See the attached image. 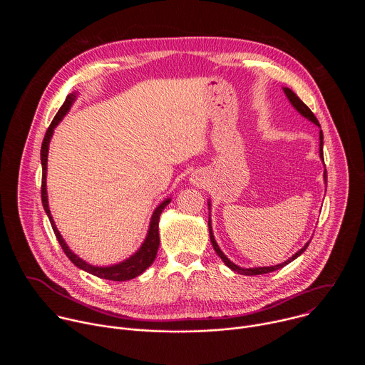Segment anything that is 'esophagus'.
Wrapping results in <instances>:
<instances>
[{
  "label": "esophagus",
  "mask_w": 365,
  "mask_h": 365,
  "mask_svg": "<svg viewBox=\"0 0 365 365\" xmlns=\"http://www.w3.org/2000/svg\"><path fill=\"white\" fill-rule=\"evenodd\" d=\"M190 180L195 183V185H200V182H202V179H200V176H197V175H192V178H190Z\"/></svg>",
  "instance_id": "34e87169"
}]
</instances>
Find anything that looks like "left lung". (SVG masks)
I'll return each mask as SVG.
<instances>
[{"instance_id": "1", "label": "left lung", "mask_w": 365, "mask_h": 365, "mask_svg": "<svg viewBox=\"0 0 365 365\" xmlns=\"http://www.w3.org/2000/svg\"><path fill=\"white\" fill-rule=\"evenodd\" d=\"M283 92H284V95L287 96L289 102L292 103V107H293L302 117H304L306 120H309L310 123H314L315 125H318V127L321 128L319 121L317 120V117L314 115V113H312V111L307 108V106H304L303 101H302L290 88L283 86ZM319 158H321V160L324 162V134H322V130L319 131ZM324 180H325V185H327V169H325V172H324ZM207 210H210V220H207V227H210V238H211L212 247H214V250L217 251V254L222 258V262L225 263V266H228L232 272H235V273H238V274H244V276H257V274H266V273L276 272V270L284 267L286 264L292 263L293 259H296V258L307 248V245H309V241H307V242H306L297 252H294L289 259H286V262H283V263H280V264H276V266H270V267H254V269H244V267H240V266H237L235 263H232L231 259L221 251V248H220V245H218V242H217V240H215V237H214V232H212V221H211V199H207Z\"/></svg>"}]
</instances>
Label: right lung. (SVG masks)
<instances>
[{
  "instance_id": "obj_1",
  "label": "right lung",
  "mask_w": 365,
  "mask_h": 365,
  "mask_svg": "<svg viewBox=\"0 0 365 365\" xmlns=\"http://www.w3.org/2000/svg\"><path fill=\"white\" fill-rule=\"evenodd\" d=\"M76 98H78V92L76 91L66 96V101L63 102V106L58 111V114L53 118V121H51L50 127L46 131V135L43 138V144H41V150H40L41 169H43V173H41V202H43V207H44V211H46V214L48 217L51 228H53L55 235H56L61 247L63 248V251L68 255V258L71 259V262L78 269L92 274V276H96L99 279H106V280H114V282L131 280V279L143 274L154 262L155 254H158V250H159V245H160V238H159L160 215H162L165 207L170 203L172 197H168L160 205H158V207H155L153 215H151V220H150V224H148V231H147V235H145L143 244L140 245V248L133 255L125 258L124 262H121V263H117V264H113V266H92V264L86 263L85 259H82L79 255H76L69 248V245L66 244V241L61 235V232H59V230H58V227H56V224L53 221V217H51L50 207H48V199H47L46 178H47V155H48L50 140H51V137H53L55 128L61 124L63 117L69 113V110L73 106V102L76 101Z\"/></svg>"
}]
</instances>
